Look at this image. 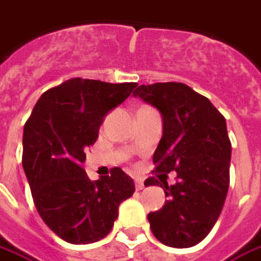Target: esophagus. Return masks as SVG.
<instances>
[{"instance_id":"obj_1","label":"esophagus","mask_w":261,"mask_h":261,"mask_svg":"<svg viewBox=\"0 0 261 261\" xmlns=\"http://www.w3.org/2000/svg\"><path fill=\"white\" fill-rule=\"evenodd\" d=\"M134 181H136V189H137V190H142V189H144V180H142V179L137 177Z\"/></svg>"}]
</instances>
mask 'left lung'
<instances>
[{"mask_svg":"<svg viewBox=\"0 0 261 261\" xmlns=\"http://www.w3.org/2000/svg\"><path fill=\"white\" fill-rule=\"evenodd\" d=\"M133 95L162 117L155 172L177 173L173 186L162 180L164 207L148 214L152 233L166 246L192 247L213 229L228 194L232 147L226 121L207 97L180 82L141 85ZM158 183L151 177L145 186Z\"/></svg>","mask_w":261,"mask_h":261,"instance_id":"obj_1","label":"left lung"}]
</instances>
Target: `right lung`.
Segmentation results:
<instances>
[{"label": "right lung", "mask_w": 261, "mask_h": 261, "mask_svg": "<svg viewBox=\"0 0 261 261\" xmlns=\"http://www.w3.org/2000/svg\"><path fill=\"white\" fill-rule=\"evenodd\" d=\"M136 86L72 78L44 92L26 121L22 165L33 201L44 224L68 243L103 239L120 204L136 192L120 168L100 180H91L82 168L105 116Z\"/></svg>", "instance_id": "add662e5"}]
</instances>
